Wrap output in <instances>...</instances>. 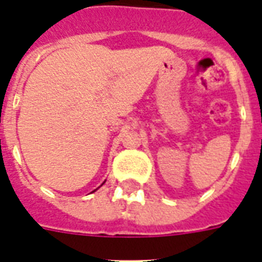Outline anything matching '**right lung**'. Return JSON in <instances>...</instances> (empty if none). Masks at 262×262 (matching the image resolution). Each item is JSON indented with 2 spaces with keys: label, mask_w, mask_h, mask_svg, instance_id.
<instances>
[{
  "label": "right lung",
  "mask_w": 262,
  "mask_h": 262,
  "mask_svg": "<svg viewBox=\"0 0 262 262\" xmlns=\"http://www.w3.org/2000/svg\"><path fill=\"white\" fill-rule=\"evenodd\" d=\"M102 185H103V183H102ZM94 191H95V190H94Z\"/></svg>",
  "instance_id": "add662e5"
}]
</instances>
